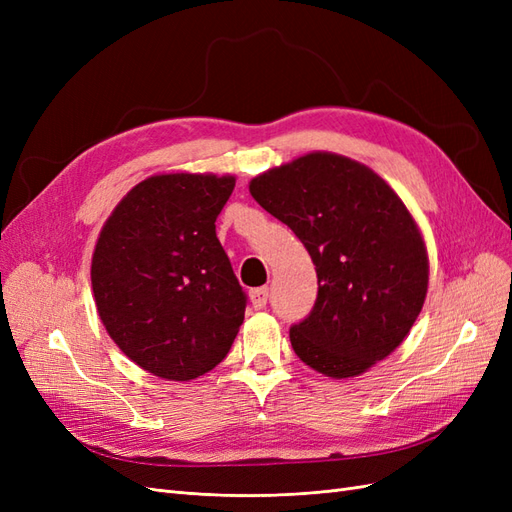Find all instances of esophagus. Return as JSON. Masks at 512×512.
<instances>
[{
    "label": "esophagus",
    "mask_w": 512,
    "mask_h": 512,
    "mask_svg": "<svg viewBox=\"0 0 512 512\" xmlns=\"http://www.w3.org/2000/svg\"><path fill=\"white\" fill-rule=\"evenodd\" d=\"M250 301L254 305V309H262L269 301V288H254L250 290Z\"/></svg>",
    "instance_id": "esophagus-1"
}]
</instances>
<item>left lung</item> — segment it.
Wrapping results in <instances>:
<instances>
[{
    "label": "left lung",
    "instance_id": "1",
    "mask_svg": "<svg viewBox=\"0 0 512 512\" xmlns=\"http://www.w3.org/2000/svg\"><path fill=\"white\" fill-rule=\"evenodd\" d=\"M256 203L312 256L318 299L290 329L294 354L335 380L361 376L410 333L429 256L404 200L369 166L312 151L250 181Z\"/></svg>",
    "mask_w": 512,
    "mask_h": 512
}]
</instances>
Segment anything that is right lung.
<instances>
[{
    "instance_id": "1",
    "label": "right lung",
    "mask_w": 512,
    "mask_h": 512,
    "mask_svg": "<svg viewBox=\"0 0 512 512\" xmlns=\"http://www.w3.org/2000/svg\"><path fill=\"white\" fill-rule=\"evenodd\" d=\"M235 175L158 173L119 200L91 258L98 316L149 374L190 382L228 354L245 294L215 235Z\"/></svg>"
}]
</instances>
